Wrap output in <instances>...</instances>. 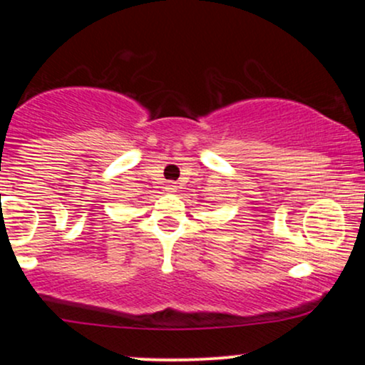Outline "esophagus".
I'll use <instances>...</instances> for the list:
<instances>
[{
    "label": "esophagus",
    "instance_id": "esophagus-1",
    "mask_svg": "<svg viewBox=\"0 0 365 365\" xmlns=\"http://www.w3.org/2000/svg\"><path fill=\"white\" fill-rule=\"evenodd\" d=\"M166 192H177V185H175V182H170L168 185H166Z\"/></svg>",
    "mask_w": 365,
    "mask_h": 365
}]
</instances>
